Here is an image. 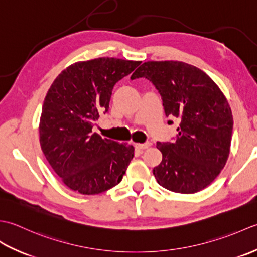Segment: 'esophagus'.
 I'll list each match as a JSON object with an SVG mask.
<instances>
[{
    "label": "esophagus",
    "instance_id": "esophagus-1",
    "mask_svg": "<svg viewBox=\"0 0 257 257\" xmlns=\"http://www.w3.org/2000/svg\"><path fill=\"white\" fill-rule=\"evenodd\" d=\"M151 145H152V144H151L150 142H148V143H143V144L136 143V144H135V149H138V150H145V149H149Z\"/></svg>",
    "mask_w": 257,
    "mask_h": 257
}]
</instances>
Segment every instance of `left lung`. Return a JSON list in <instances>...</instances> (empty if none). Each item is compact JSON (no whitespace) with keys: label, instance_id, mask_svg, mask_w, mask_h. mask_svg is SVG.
I'll return each instance as SVG.
<instances>
[{"label":"left lung","instance_id":"1","mask_svg":"<svg viewBox=\"0 0 257 257\" xmlns=\"http://www.w3.org/2000/svg\"><path fill=\"white\" fill-rule=\"evenodd\" d=\"M139 77L153 83L165 115L180 123L174 142L156 144L162 153L153 169L156 181L182 194L204 190L221 173L231 150L233 115L226 97L206 73L184 62H145L131 80Z\"/></svg>","mask_w":257,"mask_h":257}]
</instances>
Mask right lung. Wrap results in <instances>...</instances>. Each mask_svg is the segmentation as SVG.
Listing matches in <instances>:
<instances>
[{"mask_svg":"<svg viewBox=\"0 0 257 257\" xmlns=\"http://www.w3.org/2000/svg\"><path fill=\"white\" fill-rule=\"evenodd\" d=\"M140 64L115 57L76 62L52 83L42 107L40 144L70 190L95 195L122 181L134 148L102 139L92 128L108 111L114 85Z\"/></svg>","mask_w":257,"mask_h":257,"instance_id":"obj_1","label":"right lung"}]
</instances>
